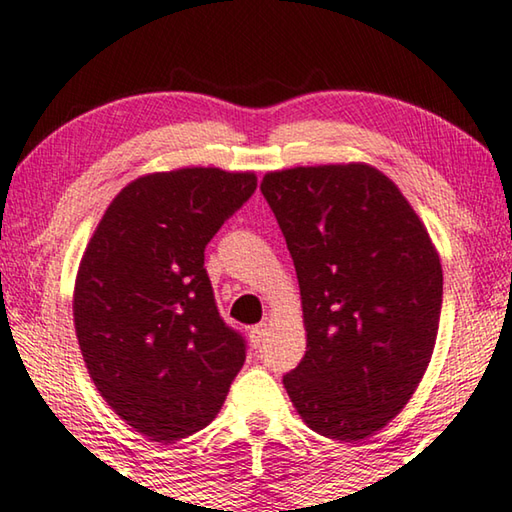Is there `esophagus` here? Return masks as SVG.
Segmentation results:
<instances>
[{
	"label": "esophagus",
	"mask_w": 512,
	"mask_h": 512,
	"mask_svg": "<svg viewBox=\"0 0 512 512\" xmlns=\"http://www.w3.org/2000/svg\"><path fill=\"white\" fill-rule=\"evenodd\" d=\"M266 335H269V326H266V323H257V326L250 328V344L262 346Z\"/></svg>",
	"instance_id": "esophagus-1"
}]
</instances>
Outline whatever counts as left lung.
I'll return each mask as SVG.
<instances>
[{
    "mask_svg": "<svg viewBox=\"0 0 512 512\" xmlns=\"http://www.w3.org/2000/svg\"><path fill=\"white\" fill-rule=\"evenodd\" d=\"M294 259L307 351L282 383L319 435L387 426L431 362L442 264L392 180L367 164L296 166L262 186Z\"/></svg>",
    "mask_w": 512,
    "mask_h": 512,
    "instance_id": "1",
    "label": "left lung"
}]
</instances>
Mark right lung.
Wrapping results in <instances>:
<instances>
[{
	"instance_id": "obj_1",
	"label": "right lung",
	"mask_w": 512,
	"mask_h": 512,
	"mask_svg": "<svg viewBox=\"0 0 512 512\" xmlns=\"http://www.w3.org/2000/svg\"><path fill=\"white\" fill-rule=\"evenodd\" d=\"M255 173L180 168L129 182L81 257L72 314L86 369L152 442L212 424L246 342L218 314L205 246L253 196Z\"/></svg>"
}]
</instances>
